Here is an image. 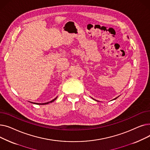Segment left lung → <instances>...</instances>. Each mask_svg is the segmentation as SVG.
Listing matches in <instances>:
<instances>
[{"label":"left lung","mask_w":150,"mask_h":150,"mask_svg":"<svg viewBox=\"0 0 150 150\" xmlns=\"http://www.w3.org/2000/svg\"><path fill=\"white\" fill-rule=\"evenodd\" d=\"M116 97V98H114V99H113V100H115V99H117V98H118V97ZM91 98H92V97H91ZM92 98V99H93V100H96V101H98V100H96V99H94V98Z\"/></svg>","instance_id":"left-lung-1"}]
</instances>
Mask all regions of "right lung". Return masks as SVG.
I'll return each mask as SVG.
<instances>
[{
    "mask_svg": "<svg viewBox=\"0 0 150 150\" xmlns=\"http://www.w3.org/2000/svg\"><path fill=\"white\" fill-rule=\"evenodd\" d=\"M57 97H57L56 98H54L53 100H51L50 101H49V102H47V103H33V102H31V101H29V102H30V103H33V104H35V105H47V104H49V103H52V102H53L55 100H56L57 98Z\"/></svg>",
    "mask_w": 150,
    "mask_h": 150,
    "instance_id": "add662e5",
    "label": "right lung"
}]
</instances>
